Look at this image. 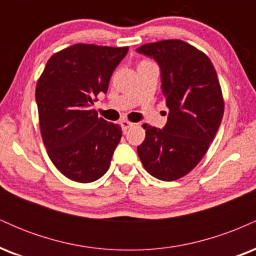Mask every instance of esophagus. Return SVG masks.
Instances as JSON below:
<instances>
[{
    "instance_id": "1",
    "label": "esophagus",
    "mask_w": 256,
    "mask_h": 256,
    "mask_svg": "<svg viewBox=\"0 0 256 256\" xmlns=\"http://www.w3.org/2000/svg\"><path fill=\"white\" fill-rule=\"evenodd\" d=\"M120 125H122V131L126 132V131L128 130V128H132V126H134V122H128V120H122V122H120Z\"/></svg>"
}]
</instances>
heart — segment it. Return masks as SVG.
I'll return each mask as SVG.
<instances>
[{
    "label": "heart",
    "instance_id": "obj_1",
    "mask_svg": "<svg viewBox=\"0 0 256 256\" xmlns=\"http://www.w3.org/2000/svg\"><path fill=\"white\" fill-rule=\"evenodd\" d=\"M149 64V61H142V62L140 64H140Z\"/></svg>",
    "mask_w": 256,
    "mask_h": 256
}]
</instances>
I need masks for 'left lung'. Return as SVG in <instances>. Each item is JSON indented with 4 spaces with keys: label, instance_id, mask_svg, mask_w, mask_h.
<instances>
[{
    "label": "left lung",
    "instance_id": "obj_1",
    "mask_svg": "<svg viewBox=\"0 0 256 256\" xmlns=\"http://www.w3.org/2000/svg\"><path fill=\"white\" fill-rule=\"evenodd\" d=\"M137 52L160 66L168 108L162 130L143 125L146 140L137 146L138 156L152 177L176 180L201 161L222 122L224 98L218 76L204 52L180 40L144 44Z\"/></svg>",
    "mask_w": 256,
    "mask_h": 256
}]
</instances>
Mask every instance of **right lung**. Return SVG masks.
Segmentation results:
<instances>
[{
    "label": "right lung",
    "instance_id": "add662e5",
    "mask_svg": "<svg viewBox=\"0 0 256 256\" xmlns=\"http://www.w3.org/2000/svg\"><path fill=\"white\" fill-rule=\"evenodd\" d=\"M128 46L73 44L55 52L36 86L40 134L49 158L64 177L91 183L108 171L122 126L91 110L106 94Z\"/></svg>",
    "mask_w": 256,
    "mask_h": 256
}]
</instances>
